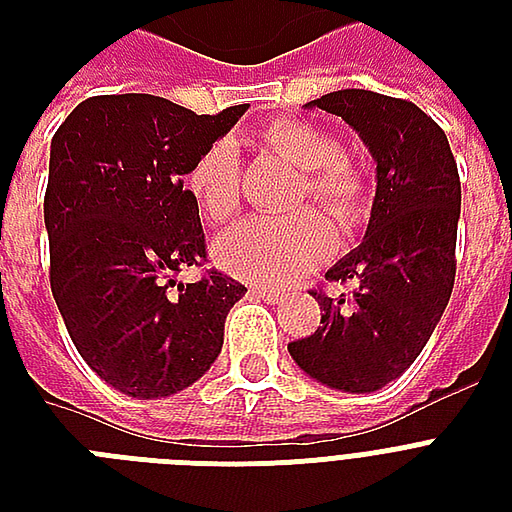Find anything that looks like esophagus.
<instances>
[{
    "label": "esophagus",
    "instance_id": "obj_1",
    "mask_svg": "<svg viewBox=\"0 0 512 512\" xmlns=\"http://www.w3.org/2000/svg\"><path fill=\"white\" fill-rule=\"evenodd\" d=\"M249 292H252L255 297H260V300H265V303H271V305H279L281 297H284L279 289H271V287H252Z\"/></svg>",
    "mask_w": 512,
    "mask_h": 512
}]
</instances>
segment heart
I'll return each instance as SVG.
<instances>
[{
  "label": "heart",
  "instance_id": "b5f03b06",
  "mask_svg": "<svg viewBox=\"0 0 512 512\" xmlns=\"http://www.w3.org/2000/svg\"><path fill=\"white\" fill-rule=\"evenodd\" d=\"M263 140L303 170L297 204L311 199L337 225L353 223L366 199L364 175L345 159L332 132L303 119H279ZM188 188L209 223L231 220L241 207V162L233 138H220L193 162ZM335 236L319 215L295 212L289 217H252L215 241L217 265L252 284H287L313 271L332 255Z\"/></svg>",
  "mask_w": 512,
  "mask_h": 512
}]
</instances>
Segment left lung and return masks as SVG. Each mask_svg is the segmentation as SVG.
I'll list each match as a JSON object with an SVG mask.
<instances>
[{
  "label": "left lung",
  "instance_id": "obj_1",
  "mask_svg": "<svg viewBox=\"0 0 512 512\" xmlns=\"http://www.w3.org/2000/svg\"><path fill=\"white\" fill-rule=\"evenodd\" d=\"M305 108L358 132L377 164V188L361 244L327 271L356 292H313L321 327L289 342V356L324 388L374 393L414 364L452 297L460 175L444 130L414 103L337 90Z\"/></svg>",
  "mask_w": 512,
  "mask_h": 512
}]
</instances>
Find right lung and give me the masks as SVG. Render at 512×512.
Listing matches in <instances>:
<instances>
[{"label": "right lung", "mask_w": 512, "mask_h": 512, "mask_svg": "<svg viewBox=\"0 0 512 512\" xmlns=\"http://www.w3.org/2000/svg\"><path fill=\"white\" fill-rule=\"evenodd\" d=\"M247 108L196 116L156 95H100L52 138V297L79 356L124 396H172L220 356L225 316L247 287L217 271L196 284L175 279L207 255L183 177Z\"/></svg>", "instance_id": "add662e5"}]
</instances>
